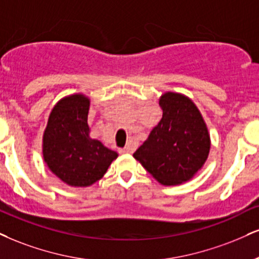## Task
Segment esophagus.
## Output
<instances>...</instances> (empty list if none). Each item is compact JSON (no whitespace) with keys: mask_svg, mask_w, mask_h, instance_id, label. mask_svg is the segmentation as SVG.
Returning a JSON list of instances; mask_svg holds the SVG:
<instances>
[{"mask_svg":"<svg viewBox=\"0 0 259 259\" xmlns=\"http://www.w3.org/2000/svg\"><path fill=\"white\" fill-rule=\"evenodd\" d=\"M134 152V147H133V145H127L126 147H124V148H120L119 149V153H121V154H125V153H133Z\"/></svg>","mask_w":259,"mask_h":259,"instance_id":"34e87169","label":"esophagus"}]
</instances>
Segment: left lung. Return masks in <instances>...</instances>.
<instances>
[{"label": "left lung", "instance_id": "left-lung-1", "mask_svg": "<svg viewBox=\"0 0 259 259\" xmlns=\"http://www.w3.org/2000/svg\"><path fill=\"white\" fill-rule=\"evenodd\" d=\"M163 117L134 158L161 185L192 179L207 159L210 136L192 100L175 93L160 98Z\"/></svg>", "mask_w": 259, "mask_h": 259}]
</instances>
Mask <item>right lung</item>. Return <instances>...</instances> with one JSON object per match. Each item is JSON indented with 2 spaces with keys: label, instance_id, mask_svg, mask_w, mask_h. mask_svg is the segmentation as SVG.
Masks as SVG:
<instances>
[{
  "label": "right lung",
  "instance_id": "obj_1",
  "mask_svg": "<svg viewBox=\"0 0 259 259\" xmlns=\"http://www.w3.org/2000/svg\"><path fill=\"white\" fill-rule=\"evenodd\" d=\"M89 100L76 94L53 108L43 135V157L48 167L65 183L87 187L101 179L117 152L90 139Z\"/></svg>",
  "mask_w": 259,
  "mask_h": 259
}]
</instances>
